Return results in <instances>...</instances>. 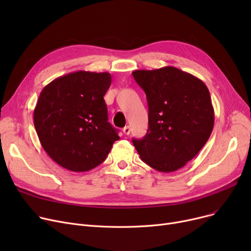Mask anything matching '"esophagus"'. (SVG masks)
<instances>
[{
  "instance_id": "obj_1",
  "label": "esophagus",
  "mask_w": 251,
  "mask_h": 251,
  "mask_svg": "<svg viewBox=\"0 0 251 251\" xmlns=\"http://www.w3.org/2000/svg\"><path fill=\"white\" fill-rule=\"evenodd\" d=\"M130 126H125L124 128H123V132H124V134H126V135H128V134H130Z\"/></svg>"
}]
</instances>
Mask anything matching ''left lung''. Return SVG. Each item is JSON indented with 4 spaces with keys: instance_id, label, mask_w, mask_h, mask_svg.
I'll return each mask as SVG.
<instances>
[{
    "instance_id": "8db88e82",
    "label": "left lung",
    "mask_w": 251,
    "mask_h": 251,
    "mask_svg": "<svg viewBox=\"0 0 251 251\" xmlns=\"http://www.w3.org/2000/svg\"><path fill=\"white\" fill-rule=\"evenodd\" d=\"M147 95L149 129L132 140L140 159L160 172H174L200 152L215 123L209 91L202 80L172 66L135 70Z\"/></svg>"
}]
</instances>
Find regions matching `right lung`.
Here are the masks:
<instances>
[{"instance_id":"1","label":"right lung","mask_w":251,"mask_h":251,"mask_svg":"<svg viewBox=\"0 0 251 251\" xmlns=\"http://www.w3.org/2000/svg\"><path fill=\"white\" fill-rule=\"evenodd\" d=\"M111 83L108 72L76 71L43 88L33 123L43 149L61 167L73 172L94 169L120 138L108 122L103 100Z\"/></svg>"}]
</instances>
